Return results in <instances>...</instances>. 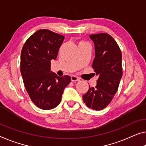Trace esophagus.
<instances>
[{
	"instance_id": "obj_1",
	"label": "esophagus",
	"mask_w": 146,
	"mask_h": 146,
	"mask_svg": "<svg viewBox=\"0 0 146 146\" xmlns=\"http://www.w3.org/2000/svg\"><path fill=\"white\" fill-rule=\"evenodd\" d=\"M71 80H72V82H78V81L80 80V78L77 77V76H71Z\"/></svg>"
}]
</instances>
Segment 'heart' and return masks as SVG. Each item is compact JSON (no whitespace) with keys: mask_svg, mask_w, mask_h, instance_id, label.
<instances>
[{"mask_svg":"<svg viewBox=\"0 0 146 146\" xmlns=\"http://www.w3.org/2000/svg\"><path fill=\"white\" fill-rule=\"evenodd\" d=\"M82 42H80V43H82Z\"/></svg>","mask_w":146,"mask_h":146,"instance_id":"heart-1","label":"heart"}]
</instances>
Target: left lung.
Segmentation results:
<instances>
[{
	"instance_id": "8db88e82",
	"label": "left lung",
	"mask_w": 146,
	"mask_h": 146,
	"mask_svg": "<svg viewBox=\"0 0 146 146\" xmlns=\"http://www.w3.org/2000/svg\"><path fill=\"white\" fill-rule=\"evenodd\" d=\"M95 44V56L92 67L98 76L95 87H89L83 95L86 106L100 110L108 105L117 91L122 72V54L119 47L106 33L89 35Z\"/></svg>"
}]
</instances>
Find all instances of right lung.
<instances>
[{
	"mask_svg": "<svg viewBox=\"0 0 146 146\" xmlns=\"http://www.w3.org/2000/svg\"><path fill=\"white\" fill-rule=\"evenodd\" d=\"M64 39V36L40 29L22 48L20 70L25 87L33 102L42 110L57 106L71 81L69 76L60 77L51 71V61L57 59Z\"/></svg>",
	"mask_w": 146,
	"mask_h": 146,
	"instance_id": "obj_1",
	"label": "right lung"
}]
</instances>
